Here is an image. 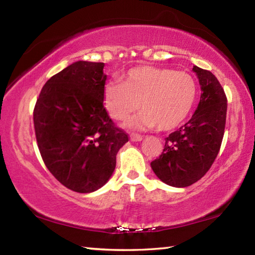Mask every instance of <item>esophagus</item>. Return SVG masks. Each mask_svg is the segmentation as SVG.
<instances>
[{"label":"esophagus","instance_id":"obj_1","mask_svg":"<svg viewBox=\"0 0 255 255\" xmlns=\"http://www.w3.org/2000/svg\"><path fill=\"white\" fill-rule=\"evenodd\" d=\"M143 136L141 135H138V133H130V140L132 141H140L143 140Z\"/></svg>","mask_w":255,"mask_h":255}]
</instances>
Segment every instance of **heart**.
I'll return each mask as SVG.
<instances>
[{
  "label": "heart",
  "mask_w": 255,
  "mask_h": 255,
  "mask_svg": "<svg viewBox=\"0 0 255 255\" xmlns=\"http://www.w3.org/2000/svg\"><path fill=\"white\" fill-rule=\"evenodd\" d=\"M197 96L191 74L167 67L140 65L128 70L122 82H108L103 89L105 107L116 120H125L143 108L128 122L132 128L157 126L169 130L189 115Z\"/></svg>",
  "instance_id": "heart-1"
}]
</instances>
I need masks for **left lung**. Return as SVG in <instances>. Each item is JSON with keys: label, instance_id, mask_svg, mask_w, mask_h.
<instances>
[{"label": "left lung", "instance_id": "8db88e82", "mask_svg": "<svg viewBox=\"0 0 255 255\" xmlns=\"http://www.w3.org/2000/svg\"><path fill=\"white\" fill-rule=\"evenodd\" d=\"M201 96L189 122L165 138L159 157L150 163L164 183L184 188L200 180L213 165L225 131L227 98L213 73L193 66Z\"/></svg>", "mask_w": 255, "mask_h": 255}]
</instances>
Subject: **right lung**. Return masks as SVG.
Here are the masks:
<instances>
[{"instance_id": "right-lung-1", "label": "right lung", "mask_w": 255, "mask_h": 255, "mask_svg": "<svg viewBox=\"0 0 255 255\" xmlns=\"http://www.w3.org/2000/svg\"><path fill=\"white\" fill-rule=\"evenodd\" d=\"M103 63L80 62L51 76L33 109V125L47 169L64 187L93 192L110 179L116 155L129 140L103 105Z\"/></svg>"}]
</instances>
